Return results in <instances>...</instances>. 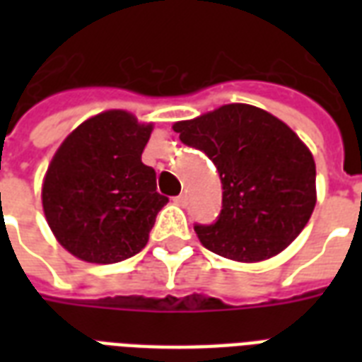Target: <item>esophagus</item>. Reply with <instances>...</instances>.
<instances>
[{"instance_id": "esophagus-1", "label": "esophagus", "mask_w": 362, "mask_h": 362, "mask_svg": "<svg viewBox=\"0 0 362 362\" xmlns=\"http://www.w3.org/2000/svg\"><path fill=\"white\" fill-rule=\"evenodd\" d=\"M175 203L178 204V206H186V203H187V195H186V193H180L178 197H175Z\"/></svg>"}]
</instances>
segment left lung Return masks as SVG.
Segmentation results:
<instances>
[{
    "label": "left lung",
    "instance_id": "obj_1",
    "mask_svg": "<svg viewBox=\"0 0 362 362\" xmlns=\"http://www.w3.org/2000/svg\"><path fill=\"white\" fill-rule=\"evenodd\" d=\"M173 129L220 173V216L212 226H195L204 247L257 263L298 237L315 206V163L289 125L263 109L233 103L176 122Z\"/></svg>",
    "mask_w": 362,
    "mask_h": 362
}]
</instances>
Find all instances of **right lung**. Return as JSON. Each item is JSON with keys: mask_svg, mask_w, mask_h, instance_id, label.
<instances>
[{"mask_svg": "<svg viewBox=\"0 0 362 362\" xmlns=\"http://www.w3.org/2000/svg\"><path fill=\"white\" fill-rule=\"evenodd\" d=\"M152 124L125 110L82 122L54 153L42 182V210L54 237L88 263H118L146 246L169 199L142 163Z\"/></svg>", "mask_w": 362, "mask_h": 362, "instance_id": "right-lung-1", "label": "right lung"}]
</instances>
